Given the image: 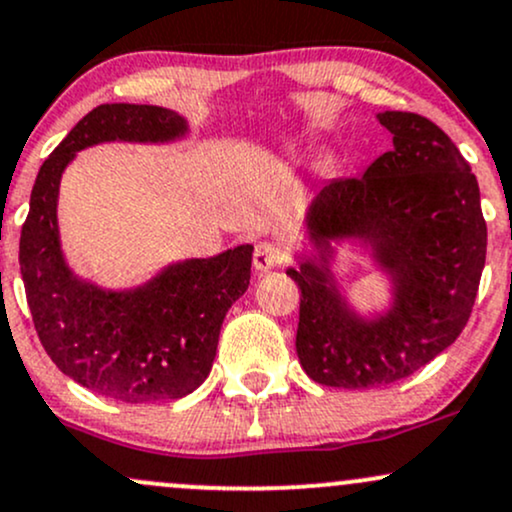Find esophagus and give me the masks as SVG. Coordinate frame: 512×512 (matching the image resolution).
Returning a JSON list of instances; mask_svg holds the SVG:
<instances>
[{"mask_svg": "<svg viewBox=\"0 0 512 512\" xmlns=\"http://www.w3.org/2000/svg\"><path fill=\"white\" fill-rule=\"evenodd\" d=\"M286 250L281 248V245L272 243V240H264L255 248V257H252V264H255V269H260V272H267V269H274V267H281V264L286 262Z\"/></svg>", "mask_w": 512, "mask_h": 512, "instance_id": "1", "label": "esophagus"}]
</instances>
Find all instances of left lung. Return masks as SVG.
Listing matches in <instances>:
<instances>
[{
	"label": "left lung",
	"mask_w": 512,
	"mask_h": 512,
	"mask_svg": "<svg viewBox=\"0 0 512 512\" xmlns=\"http://www.w3.org/2000/svg\"><path fill=\"white\" fill-rule=\"evenodd\" d=\"M378 120L395 149L363 178L334 180L313 202L310 231L358 236L395 274V308L378 322L346 313L313 262L289 269L301 289L296 351L315 383L368 390L424 368L460 337L486 262L479 185L452 139L424 115L387 110Z\"/></svg>",
	"instance_id": "left-lung-1"
}]
</instances>
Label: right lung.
Segmentation results:
<instances>
[{
    "label": "right lung",
    "instance_id": "right-lung-1",
    "mask_svg": "<svg viewBox=\"0 0 512 512\" xmlns=\"http://www.w3.org/2000/svg\"><path fill=\"white\" fill-rule=\"evenodd\" d=\"M158 105L105 103L76 122L38 170L19 262L40 344L64 375L120 402L190 395L216 356L228 308L248 291L252 245L187 260L144 289L105 293L74 279L57 238V190L74 151L98 142H168L185 132Z\"/></svg>",
    "mask_w": 512,
    "mask_h": 512
}]
</instances>
